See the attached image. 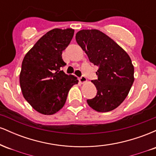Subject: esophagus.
<instances>
[{
	"instance_id": "obj_1",
	"label": "esophagus",
	"mask_w": 156,
	"mask_h": 156,
	"mask_svg": "<svg viewBox=\"0 0 156 156\" xmlns=\"http://www.w3.org/2000/svg\"><path fill=\"white\" fill-rule=\"evenodd\" d=\"M87 78L83 76H82L80 78H79V81H80V83H86V82H87Z\"/></svg>"
}]
</instances>
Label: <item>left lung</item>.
Instances as JSON below:
<instances>
[{"instance_id": "1", "label": "left lung", "mask_w": 156, "mask_h": 156, "mask_svg": "<svg viewBox=\"0 0 156 156\" xmlns=\"http://www.w3.org/2000/svg\"><path fill=\"white\" fill-rule=\"evenodd\" d=\"M76 42L88 55L90 62L98 66V79L92 80L97 95L87 100L91 108L108 112L125 101L134 81V67L128 53L112 39L97 29L79 31Z\"/></svg>"}]
</instances>
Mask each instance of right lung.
Wrapping results in <instances>:
<instances>
[{
	"mask_svg": "<svg viewBox=\"0 0 156 156\" xmlns=\"http://www.w3.org/2000/svg\"><path fill=\"white\" fill-rule=\"evenodd\" d=\"M74 29L54 28L42 36L25 55L20 84L23 95L37 112H58L65 104L69 89L78 80L60 70L66 65L62 51L72 40Z\"/></svg>",
	"mask_w": 156,
	"mask_h": 156,
	"instance_id": "1",
	"label": "right lung"
}]
</instances>
